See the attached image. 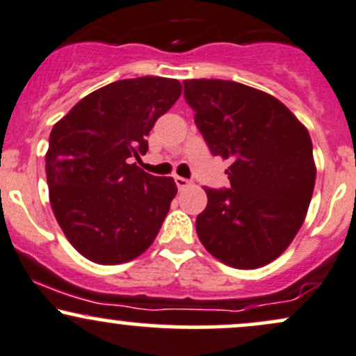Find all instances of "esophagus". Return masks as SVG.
I'll return each instance as SVG.
<instances>
[{
  "label": "esophagus",
  "instance_id": "obj_1",
  "mask_svg": "<svg viewBox=\"0 0 356 356\" xmlns=\"http://www.w3.org/2000/svg\"><path fill=\"white\" fill-rule=\"evenodd\" d=\"M174 181H175V184H177V187L179 189H186V187H189L191 186V181H187V179H184V177H174Z\"/></svg>",
  "mask_w": 356,
  "mask_h": 356
}]
</instances>
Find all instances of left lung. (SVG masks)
<instances>
[{"instance_id": "obj_1", "label": "left lung", "mask_w": 356, "mask_h": 356, "mask_svg": "<svg viewBox=\"0 0 356 356\" xmlns=\"http://www.w3.org/2000/svg\"><path fill=\"white\" fill-rule=\"evenodd\" d=\"M184 87L211 154L231 162V189L204 187L199 239L227 266H266L295 239L312 201L316 165L308 130L263 90L218 79L184 80Z\"/></svg>"}]
</instances>
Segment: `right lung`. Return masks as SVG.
I'll use <instances>...</instances> for the list:
<instances>
[{"mask_svg": "<svg viewBox=\"0 0 356 356\" xmlns=\"http://www.w3.org/2000/svg\"><path fill=\"white\" fill-rule=\"evenodd\" d=\"M181 93L175 79L118 80L88 93L53 125L44 155L53 214L93 263H129L161 229L177 186L134 161L147 154L155 120Z\"/></svg>", "mask_w": 356, "mask_h": 356, "instance_id": "1", "label": "right lung"}]
</instances>
